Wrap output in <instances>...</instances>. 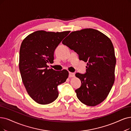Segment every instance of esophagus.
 <instances>
[{"label": "esophagus", "mask_w": 131, "mask_h": 131, "mask_svg": "<svg viewBox=\"0 0 131 131\" xmlns=\"http://www.w3.org/2000/svg\"><path fill=\"white\" fill-rule=\"evenodd\" d=\"M74 76H75L74 73H72V72H69V77H73Z\"/></svg>", "instance_id": "34e87169"}]
</instances>
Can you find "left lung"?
I'll list each match as a JSON object with an SVG mask.
<instances>
[{"label": "left lung", "mask_w": 131, "mask_h": 131, "mask_svg": "<svg viewBox=\"0 0 131 131\" xmlns=\"http://www.w3.org/2000/svg\"><path fill=\"white\" fill-rule=\"evenodd\" d=\"M62 43L74 50L79 59L87 62L86 73H76L81 86L75 90L78 99L84 104L96 106L103 102L114 82L116 63L111 40L99 31L86 28L71 32Z\"/></svg>", "instance_id": "obj_1"}]
</instances>
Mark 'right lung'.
<instances>
[{
	"label": "right lung",
	"mask_w": 131,
	"mask_h": 131,
	"mask_svg": "<svg viewBox=\"0 0 131 131\" xmlns=\"http://www.w3.org/2000/svg\"><path fill=\"white\" fill-rule=\"evenodd\" d=\"M70 31L51 32L38 30L23 41L19 53V70L29 96L42 105L53 102L59 96L57 86L66 81V70L48 69L54 60L55 49Z\"/></svg>",
	"instance_id": "1"
}]
</instances>
